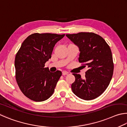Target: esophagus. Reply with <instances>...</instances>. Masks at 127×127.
Masks as SVG:
<instances>
[{"mask_svg":"<svg viewBox=\"0 0 127 127\" xmlns=\"http://www.w3.org/2000/svg\"><path fill=\"white\" fill-rule=\"evenodd\" d=\"M68 74L67 72L66 71H63L62 72V75H64V76H65V75H66Z\"/></svg>","mask_w":127,"mask_h":127,"instance_id":"obj_1","label":"esophagus"}]
</instances>
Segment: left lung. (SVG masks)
Listing matches in <instances>:
<instances>
[{
	"label": "left lung",
	"mask_w": 127,
	"mask_h": 127,
	"mask_svg": "<svg viewBox=\"0 0 127 127\" xmlns=\"http://www.w3.org/2000/svg\"><path fill=\"white\" fill-rule=\"evenodd\" d=\"M66 36L79 47L80 63L89 68L84 79L80 75L72 74L75 77L71 85L72 92L85 100L96 98L105 92L113 76L114 64L110 47L103 38L93 32Z\"/></svg>",
	"instance_id": "left-lung-1"
}]
</instances>
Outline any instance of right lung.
Instances as JSON below:
<instances>
[{"mask_svg":"<svg viewBox=\"0 0 127 127\" xmlns=\"http://www.w3.org/2000/svg\"><path fill=\"white\" fill-rule=\"evenodd\" d=\"M55 33H35L24 40L15 55V79L23 94L32 100L48 99L62 75L57 70L51 72L44 67L51 58L53 47L65 36Z\"/></svg>","mask_w":127,"mask_h":127,"instance_id":"1","label":"right lung"}]
</instances>
